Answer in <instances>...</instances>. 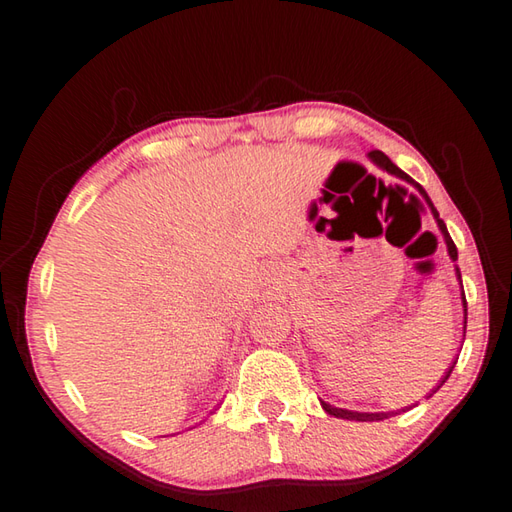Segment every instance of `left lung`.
Listing matches in <instances>:
<instances>
[{
    "instance_id": "1",
    "label": "left lung",
    "mask_w": 512,
    "mask_h": 512,
    "mask_svg": "<svg viewBox=\"0 0 512 512\" xmlns=\"http://www.w3.org/2000/svg\"><path fill=\"white\" fill-rule=\"evenodd\" d=\"M368 158L374 162L376 167H381L383 171H388V173H392V176H397V178H401V180H406V182H410L412 187H417V191L419 194L426 198V202H428V207H430V211H432V216H435V220H437V225H439V229H441V234H443V240H446V245H448V254H450V258L452 260H457V247H455V243H452V238H450V234H448V229H446V223H443V220L439 218V211L435 209V205H432V200L428 198V194H426V189H423L419 182H414L406 171H401L397 165H394V162L385 156L383 151H370L368 153ZM455 272H457V278L461 281V272H459V267H455ZM461 301H464V336H466V318H468V305H466V294H461ZM457 363V361H455ZM455 363L450 365L448 368V372H446V376H443L441 379V383L437 385L435 390H432V394H435L443 383L448 381V376H450V372H452V368H455ZM321 406H323V410L327 412V414H332V417H336V419H347V421H383V419H388V417H394V414L397 412H356V410H345V408H334V406H330V403H325V401H321Z\"/></svg>"
}]
</instances>
